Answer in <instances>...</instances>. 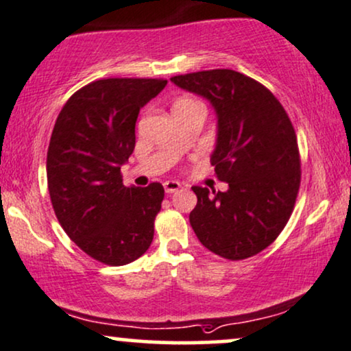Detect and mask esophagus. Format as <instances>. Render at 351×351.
I'll use <instances>...</instances> for the list:
<instances>
[{"instance_id":"esophagus-1","label":"esophagus","mask_w":351,"mask_h":351,"mask_svg":"<svg viewBox=\"0 0 351 351\" xmlns=\"http://www.w3.org/2000/svg\"><path fill=\"white\" fill-rule=\"evenodd\" d=\"M180 187H182V185H180V182H177V180H166V182H164V190H166L167 195L180 190Z\"/></svg>"}]
</instances>
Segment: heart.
<instances>
[{
    "instance_id": "1",
    "label": "heart",
    "mask_w": 351,
    "mask_h": 351,
    "mask_svg": "<svg viewBox=\"0 0 351 351\" xmlns=\"http://www.w3.org/2000/svg\"><path fill=\"white\" fill-rule=\"evenodd\" d=\"M180 102H193V101H179L177 104H180Z\"/></svg>"
}]
</instances>
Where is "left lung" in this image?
I'll list each match as a JSON object with an SVG mask.
<instances>
[{
  "label": "left lung",
  "instance_id": "obj_1",
  "mask_svg": "<svg viewBox=\"0 0 351 351\" xmlns=\"http://www.w3.org/2000/svg\"><path fill=\"white\" fill-rule=\"evenodd\" d=\"M215 109L211 164L226 192L192 187L198 198L189 219L198 241L229 261L252 257L287 226L301 182L296 133L265 86L234 70L171 77Z\"/></svg>",
  "mask_w": 351,
  "mask_h": 351
}]
</instances>
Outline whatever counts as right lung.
<instances>
[{
    "label": "right lung",
    "mask_w": 351,
    "mask_h": 351,
    "mask_svg": "<svg viewBox=\"0 0 351 351\" xmlns=\"http://www.w3.org/2000/svg\"><path fill=\"white\" fill-rule=\"evenodd\" d=\"M166 80L109 77L94 81L64 104L47 153V180L55 215L81 250L106 265H127L149 249L164 189L125 187L120 167L135 149L141 107Z\"/></svg>",
    "instance_id": "right-lung-1"
}]
</instances>
